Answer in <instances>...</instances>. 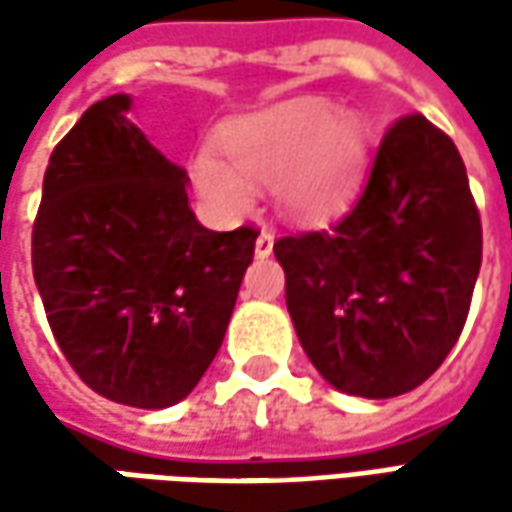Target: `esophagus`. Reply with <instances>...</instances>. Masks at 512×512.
<instances>
[{"mask_svg": "<svg viewBox=\"0 0 512 512\" xmlns=\"http://www.w3.org/2000/svg\"><path fill=\"white\" fill-rule=\"evenodd\" d=\"M273 242H276V236L262 227V233L256 236V247H253V250H256V259H267V256L273 253Z\"/></svg>", "mask_w": 512, "mask_h": 512, "instance_id": "esophagus-1", "label": "esophagus"}]
</instances>
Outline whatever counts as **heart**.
Here are the masks:
<instances>
[{"instance_id":"b5f03b06","label":"heart","mask_w":512,"mask_h":512,"mask_svg":"<svg viewBox=\"0 0 512 512\" xmlns=\"http://www.w3.org/2000/svg\"><path fill=\"white\" fill-rule=\"evenodd\" d=\"M219 150L190 159L196 193L219 216H242L253 187L273 185L276 210L293 222H325L359 193L367 168V128L325 99H287L230 119Z\"/></svg>"}]
</instances>
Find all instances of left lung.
<instances>
[{"label":"left lung","instance_id":"obj_1","mask_svg":"<svg viewBox=\"0 0 512 512\" xmlns=\"http://www.w3.org/2000/svg\"><path fill=\"white\" fill-rule=\"evenodd\" d=\"M307 359L347 396L427 382L462 333L482 222L456 145L424 116L384 133L359 202L330 230L273 245Z\"/></svg>","mask_w":512,"mask_h":512}]
</instances>
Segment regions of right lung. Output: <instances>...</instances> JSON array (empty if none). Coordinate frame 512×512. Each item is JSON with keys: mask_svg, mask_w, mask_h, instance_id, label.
<instances>
[{"mask_svg": "<svg viewBox=\"0 0 512 512\" xmlns=\"http://www.w3.org/2000/svg\"><path fill=\"white\" fill-rule=\"evenodd\" d=\"M130 108L128 93L90 105L50 153L33 279L79 379L110 402L162 410L216 359L259 233L199 225L185 168Z\"/></svg>", "mask_w": 512, "mask_h": 512, "instance_id": "obj_1", "label": "right lung"}]
</instances>
